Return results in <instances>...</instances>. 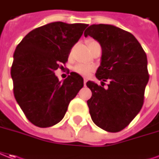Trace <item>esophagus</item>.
<instances>
[{"label":"esophagus","instance_id":"34e87169","mask_svg":"<svg viewBox=\"0 0 159 159\" xmlns=\"http://www.w3.org/2000/svg\"><path fill=\"white\" fill-rule=\"evenodd\" d=\"M86 81H87V80H86V78H85V79H84V86H86Z\"/></svg>","mask_w":159,"mask_h":159}]
</instances>
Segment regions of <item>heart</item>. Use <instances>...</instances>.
Instances as JSON below:
<instances>
[{"label":"heart","instance_id":"b5f03b06","mask_svg":"<svg viewBox=\"0 0 159 159\" xmlns=\"http://www.w3.org/2000/svg\"><path fill=\"white\" fill-rule=\"evenodd\" d=\"M94 43H97L96 41H91L89 43V48L91 46H93ZM73 71L75 73H79L83 76H88L91 73H93L94 71V66L91 65H86V64H83V63H78L73 66Z\"/></svg>","mask_w":159,"mask_h":159}]
</instances>
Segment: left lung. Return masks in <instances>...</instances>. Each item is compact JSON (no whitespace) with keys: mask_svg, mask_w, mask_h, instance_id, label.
Returning a JSON list of instances; mask_svg holds the SVG:
<instances>
[{"mask_svg":"<svg viewBox=\"0 0 159 159\" xmlns=\"http://www.w3.org/2000/svg\"><path fill=\"white\" fill-rule=\"evenodd\" d=\"M91 36L101 46V63L95 76L101 86L87 81L92 91L87 100L93 123L109 132L122 131L141 110L145 86L149 80L147 57L131 33L107 24L87 27ZM109 81L108 87L103 84Z\"/></svg>","mask_w":159,"mask_h":159,"instance_id":"left-lung-1","label":"left lung"}]
</instances>
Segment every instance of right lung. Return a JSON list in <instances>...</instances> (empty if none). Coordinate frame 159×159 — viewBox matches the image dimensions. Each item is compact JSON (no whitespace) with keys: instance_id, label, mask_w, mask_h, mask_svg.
<instances>
[{"instance_id":"1","label":"right lung","mask_w":159,"mask_h":159,"mask_svg":"<svg viewBox=\"0 0 159 159\" xmlns=\"http://www.w3.org/2000/svg\"><path fill=\"white\" fill-rule=\"evenodd\" d=\"M87 26L49 23L29 32L16 47L11 67L15 98L27 119L38 127L59 123L84 86L77 73H70L61 82L54 71L67 61Z\"/></svg>"}]
</instances>
